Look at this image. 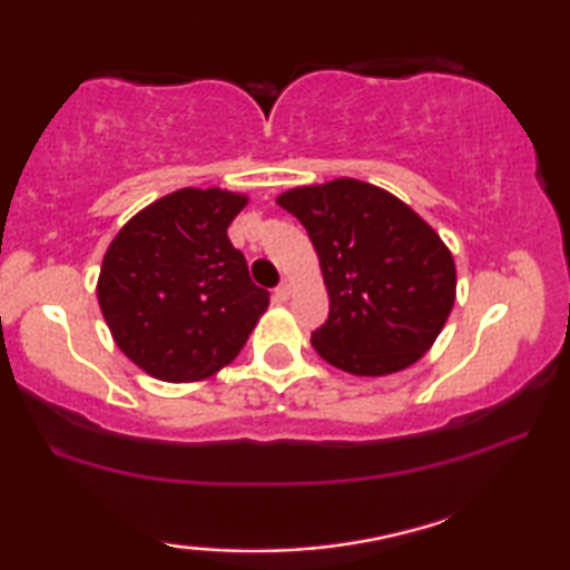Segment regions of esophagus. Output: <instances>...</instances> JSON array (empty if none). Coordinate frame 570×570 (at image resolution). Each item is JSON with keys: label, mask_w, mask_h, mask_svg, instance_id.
I'll use <instances>...</instances> for the list:
<instances>
[{"label": "esophagus", "mask_w": 570, "mask_h": 570, "mask_svg": "<svg viewBox=\"0 0 570 570\" xmlns=\"http://www.w3.org/2000/svg\"><path fill=\"white\" fill-rule=\"evenodd\" d=\"M291 293H293V285L287 283V279H283V283L275 287V301L277 303H285L287 298H291Z\"/></svg>", "instance_id": "34e87169"}]
</instances>
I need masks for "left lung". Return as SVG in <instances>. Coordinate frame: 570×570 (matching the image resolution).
<instances>
[{"label":"left lung","instance_id":"8db88e82","mask_svg":"<svg viewBox=\"0 0 570 570\" xmlns=\"http://www.w3.org/2000/svg\"><path fill=\"white\" fill-rule=\"evenodd\" d=\"M308 230L328 291L311 344L352 375H391L422 360L455 305V259L406 203L360 179L277 197Z\"/></svg>","mask_w":570,"mask_h":570}]
</instances>
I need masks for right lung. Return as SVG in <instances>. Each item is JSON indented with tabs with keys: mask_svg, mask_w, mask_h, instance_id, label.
Masks as SVG:
<instances>
[{
	"mask_svg": "<svg viewBox=\"0 0 570 570\" xmlns=\"http://www.w3.org/2000/svg\"><path fill=\"white\" fill-rule=\"evenodd\" d=\"M246 195L177 189L144 208L107 246L97 301L115 344L148 375L193 383L242 352L269 305L228 238Z\"/></svg>",
	"mask_w": 570,
	"mask_h": 570,
	"instance_id": "obj_1",
	"label": "right lung"
}]
</instances>
